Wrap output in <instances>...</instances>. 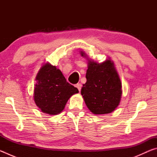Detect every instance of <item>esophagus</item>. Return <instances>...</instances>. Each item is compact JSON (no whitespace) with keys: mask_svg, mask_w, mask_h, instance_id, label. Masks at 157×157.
<instances>
[{"mask_svg":"<svg viewBox=\"0 0 157 157\" xmlns=\"http://www.w3.org/2000/svg\"><path fill=\"white\" fill-rule=\"evenodd\" d=\"M75 86L78 88V89L79 90V91H81V88H82V84H77L75 85Z\"/></svg>","mask_w":157,"mask_h":157,"instance_id":"esophagus-1","label":"esophagus"}]
</instances>
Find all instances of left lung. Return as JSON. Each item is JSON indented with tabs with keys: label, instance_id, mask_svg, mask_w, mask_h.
<instances>
[{
	"label": "left lung",
	"instance_id": "left-lung-1",
	"mask_svg": "<svg viewBox=\"0 0 157 157\" xmlns=\"http://www.w3.org/2000/svg\"><path fill=\"white\" fill-rule=\"evenodd\" d=\"M82 57L88 60L86 82L81 94L86 107L95 115L113 112L121 100L122 83L113 61L109 57L102 63L89 59L85 52Z\"/></svg>",
	"mask_w": 157,
	"mask_h": 157
}]
</instances>
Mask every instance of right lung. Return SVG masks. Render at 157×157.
Returning a JSON list of instances; mask_svg holds the SVG:
<instances>
[{
    "label": "right lung",
    "instance_id": "add662e5",
    "mask_svg": "<svg viewBox=\"0 0 157 157\" xmlns=\"http://www.w3.org/2000/svg\"><path fill=\"white\" fill-rule=\"evenodd\" d=\"M34 101L42 112L57 115L78 89L69 84L59 69L46 62L39 69L35 78Z\"/></svg>",
    "mask_w": 157,
    "mask_h": 157
}]
</instances>
